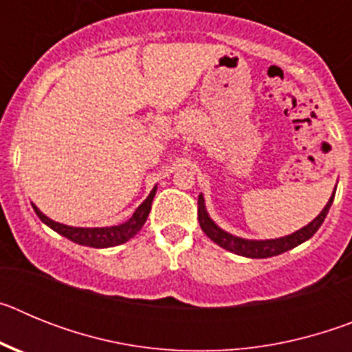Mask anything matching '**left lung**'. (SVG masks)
<instances>
[{
  "label": "left lung",
  "mask_w": 352,
  "mask_h": 352,
  "mask_svg": "<svg viewBox=\"0 0 352 352\" xmlns=\"http://www.w3.org/2000/svg\"><path fill=\"white\" fill-rule=\"evenodd\" d=\"M333 199L335 192L331 194V197H329L328 204L322 208L321 213L317 214L316 219H314L309 226L301 227L300 231L292 232V234L282 236V238L275 239H245L220 229V227L210 219V214H208L206 206H204L203 194L199 195L197 214L199 223H201V229L204 231V234H206L211 241H214V243L219 245V247L226 248V250L232 252V254H238V256L250 257V259H266V257L280 256L284 252L291 250V248L298 247V245H301L303 241L312 238L317 232V229H319V227L322 226V222H324L326 214H328L329 211V206L333 203Z\"/></svg>",
  "instance_id": "1"
}]
</instances>
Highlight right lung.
<instances>
[{
  "label": "right lung",
  "instance_id": "add662e5",
  "mask_svg": "<svg viewBox=\"0 0 352 352\" xmlns=\"http://www.w3.org/2000/svg\"><path fill=\"white\" fill-rule=\"evenodd\" d=\"M155 192H157V186H153V190L149 192L148 197L144 199V203L133 211V214L130 217L126 222L120 223V226L113 227H72L65 226V223L54 222L49 217L42 213L35 204H31L35 213L38 214V219L42 220L45 226H49L52 231H56L58 234L65 236L74 243L84 245V247H93V248H109L116 247V245L125 243L130 238L138 234L141 231V227L144 226L146 219H148L149 210H151V203H153Z\"/></svg>",
  "mask_w": 352,
  "mask_h": 352
}]
</instances>
